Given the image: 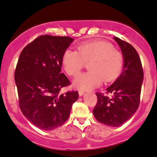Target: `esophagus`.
Returning <instances> with one entry per match:
<instances>
[{"mask_svg":"<svg viewBox=\"0 0 157 157\" xmlns=\"http://www.w3.org/2000/svg\"><path fill=\"white\" fill-rule=\"evenodd\" d=\"M78 94H79V96H83V95L84 94V91H83V90H79L78 91Z\"/></svg>","mask_w":157,"mask_h":157,"instance_id":"esophagus-1","label":"esophagus"}]
</instances>
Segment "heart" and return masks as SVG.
<instances>
[{"instance_id": "1", "label": "heart", "mask_w": 157, "mask_h": 157, "mask_svg": "<svg viewBox=\"0 0 157 157\" xmlns=\"http://www.w3.org/2000/svg\"><path fill=\"white\" fill-rule=\"evenodd\" d=\"M78 51L67 49L62 57V64L70 76L77 75L88 64L89 72L81 73L73 80V86L82 90H90L101 85L103 79L110 82L120 74L124 64L121 52L105 40L84 42L78 46Z\"/></svg>"}]
</instances>
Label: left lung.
I'll use <instances>...</instances> for the list:
<instances>
[{"label":"left lung","mask_w":157,"mask_h":157,"mask_svg":"<svg viewBox=\"0 0 157 157\" xmlns=\"http://www.w3.org/2000/svg\"><path fill=\"white\" fill-rule=\"evenodd\" d=\"M114 40L124 57L123 71L106 89V93L113 95L112 98L103 93H96L98 101L93 109V115L100 123L117 127L131 119L138 109L144 73L140 56L134 47L117 37Z\"/></svg>","instance_id":"8db88e82"}]
</instances>
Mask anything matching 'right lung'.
Returning <instances> with one entry per match:
<instances>
[{"label": "right lung", "instance_id": "1", "mask_svg": "<svg viewBox=\"0 0 157 157\" xmlns=\"http://www.w3.org/2000/svg\"><path fill=\"white\" fill-rule=\"evenodd\" d=\"M73 41L67 36H40L24 47L17 61L19 107L28 120L44 131L62 125L78 98V91L60 93L70 84L61 70L64 52Z\"/></svg>", "mask_w": 157, "mask_h": 157}]
</instances>
